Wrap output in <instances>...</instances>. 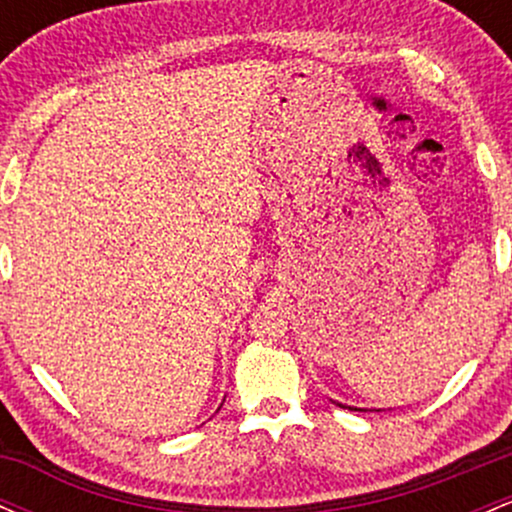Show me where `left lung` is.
Segmentation results:
<instances>
[{
  "mask_svg": "<svg viewBox=\"0 0 512 512\" xmlns=\"http://www.w3.org/2000/svg\"><path fill=\"white\" fill-rule=\"evenodd\" d=\"M337 404H339V402H337ZM339 407H344V404H339ZM346 409H354V411H358L356 407H346Z\"/></svg>",
  "mask_w": 512,
  "mask_h": 512,
  "instance_id": "8db88e82",
  "label": "left lung"
}]
</instances>
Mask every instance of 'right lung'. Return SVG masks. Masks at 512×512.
<instances>
[{"label": "right lung", "mask_w": 512, "mask_h": 512, "mask_svg": "<svg viewBox=\"0 0 512 512\" xmlns=\"http://www.w3.org/2000/svg\"><path fill=\"white\" fill-rule=\"evenodd\" d=\"M219 409H221V407H219Z\"/></svg>", "instance_id": "right-lung-1"}]
</instances>
